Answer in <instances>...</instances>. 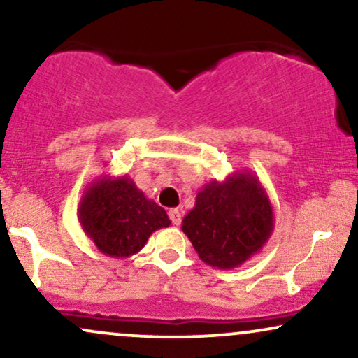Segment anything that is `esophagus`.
Segmentation results:
<instances>
[{
  "label": "esophagus",
  "mask_w": 358,
  "mask_h": 358,
  "mask_svg": "<svg viewBox=\"0 0 358 358\" xmlns=\"http://www.w3.org/2000/svg\"><path fill=\"white\" fill-rule=\"evenodd\" d=\"M168 215H170V219L175 225H180V222H182V212H180L178 208H171V210L168 212Z\"/></svg>",
  "instance_id": "obj_1"
}]
</instances>
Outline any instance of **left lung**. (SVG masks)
<instances>
[{
    "label": "left lung",
    "instance_id": "1",
    "mask_svg": "<svg viewBox=\"0 0 358 358\" xmlns=\"http://www.w3.org/2000/svg\"><path fill=\"white\" fill-rule=\"evenodd\" d=\"M182 231L203 262L217 269H236L269 241L273 205L252 171H234L224 182L203 185L195 207L183 217Z\"/></svg>",
    "mask_w": 358,
    "mask_h": 358
}]
</instances>
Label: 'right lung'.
<instances>
[{
  "label": "right lung",
  "instance_id": "right-lung-1",
  "mask_svg": "<svg viewBox=\"0 0 358 358\" xmlns=\"http://www.w3.org/2000/svg\"><path fill=\"white\" fill-rule=\"evenodd\" d=\"M77 217L96 248L116 259L134 256L151 234L171 224L165 208L148 199L127 175H102L87 185Z\"/></svg>",
  "mask_w": 358,
  "mask_h": 358
}]
</instances>
